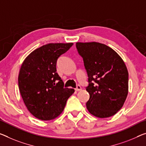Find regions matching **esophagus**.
Segmentation results:
<instances>
[{"instance_id": "esophagus-1", "label": "esophagus", "mask_w": 146, "mask_h": 146, "mask_svg": "<svg viewBox=\"0 0 146 146\" xmlns=\"http://www.w3.org/2000/svg\"><path fill=\"white\" fill-rule=\"evenodd\" d=\"M75 90H76V91H81V90H82V87H81V86H79V85H78L77 87H76V88L75 89Z\"/></svg>"}]
</instances>
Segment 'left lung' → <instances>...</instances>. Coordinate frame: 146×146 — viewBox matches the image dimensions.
<instances>
[{"instance_id": "8db88e82", "label": "left lung", "mask_w": 146, "mask_h": 146, "mask_svg": "<svg viewBox=\"0 0 146 146\" xmlns=\"http://www.w3.org/2000/svg\"><path fill=\"white\" fill-rule=\"evenodd\" d=\"M76 46L88 75L89 112L99 118L115 115L129 92V72L124 61L113 49L99 42H77Z\"/></svg>"}]
</instances>
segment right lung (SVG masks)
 Returning <instances> with one entry per match:
<instances>
[{
  "label": "right lung",
  "mask_w": 146,
  "mask_h": 146,
  "mask_svg": "<svg viewBox=\"0 0 146 146\" xmlns=\"http://www.w3.org/2000/svg\"><path fill=\"white\" fill-rule=\"evenodd\" d=\"M73 43H50L32 51L20 68L18 85L27 108L40 120L54 119L65 107L74 89L64 88L56 72L57 59Z\"/></svg>",
  "instance_id": "add662e5"
}]
</instances>
